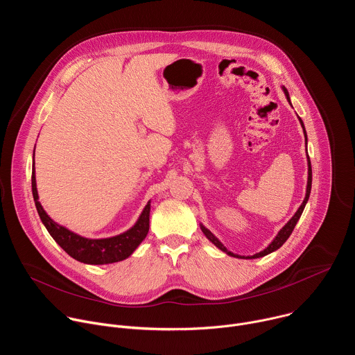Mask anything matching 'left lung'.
<instances>
[{"label":"left lung","mask_w":355,"mask_h":355,"mask_svg":"<svg viewBox=\"0 0 355 355\" xmlns=\"http://www.w3.org/2000/svg\"><path fill=\"white\" fill-rule=\"evenodd\" d=\"M282 89H284V94H285V96H286V99H288V103L291 104V98H289V94H288V91H286V88L285 87H282ZM292 105V104H291ZM299 122H300V125H302V129H303V133H305V141H308V136H306V130H305V125H303V122H302V119L299 118ZM308 144V143H306ZM306 153H308V150H306ZM311 189H312V166H311V159H309V156H308V185H306V195H305V199H303V202H302V205L297 208V211L295 212V215L289 219V222L278 232V234L275 236V239L268 244V247H266L263 251H260V252H256L254 256H247V257H244V256H239V254H234V252H232V251H229L215 236H214V233H211V230H208L204 225H200V230L204 232V234L207 236V239L209 240V241H212L218 248H220L222 251H225L226 254H229L230 257H236V259H260V257H264V256H267V254H270V252H272V251H275V250H278L286 240H288V237L291 236V233L293 232V229H295V226H296V223H297V220H299V218H300V215H302V212H303V209H305V205H306V202H308V199H309V195H311Z\"/></svg>","instance_id":"left-lung-1"}]
</instances>
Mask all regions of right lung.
Segmentation results:
<instances>
[{
  "label": "right lung",
  "instance_id": "add662e5",
  "mask_svg": "<svg viewBox=\"0 0 355 355\" xmlns=\"http://www.w3.org/2000/svg\"><path fill=\"white\" fill-rule=\"evenodd\" d=\"M32 193L33 200L40 216L42 223L55 239V241L67 252L74 260L92 264V266H103L112 264L128 259L132 252L139 247V244L146 239L148 232L150 222V200L144 207L141 215L137 222L126 232L107 239H87L83 237L67 227L56 223L50 218L46 211L42 208L39 202L37 188H36V177H35V150H33V171H32Z\"/></svg>",
  "mask_w": 355,
  "mask_h": 355
}]
</instances>
